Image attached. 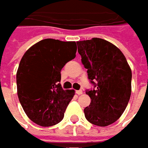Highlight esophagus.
Masks as SVG:
<instances>
[{"instance_id": "esophagus-1", "label": "esophagus", "mask_w": 148, "mask_h": 148, "mask_svg": "<svg viewBox=\"0 0 148 148\" xmlns=\"http://www.w3.org/2000/svg\"><path fill=\"white\" fill-rule=\"evenodd\" d=\"M76 93H77L78 95H80V94L83 93V92H82V90H77V91H76Z\"/></svg>"}]
</instances>
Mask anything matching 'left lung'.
Instances as JSON below:
<instances>
[{"label":"left lung","mask_w":148,"mask_h":148,"mask_svg":"<svg viewBox=\"0 0 148 148\" xmlns=\"http://www.w3.org/2000/svg\"><path fill=\"white\" fill-rule=\"evenodd\" d=\"M81 62L93 88L86 90L91 103L84 109L86 120L105 127L125 110L131 95L132 73L122 51L111 43L94 38L77 42Z\"/></svg>","instance_id":"obj_1"}]
</instances>
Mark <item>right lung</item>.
Returning <instances> with one entry per match:
<instances>
[{"label":"right lung","instance_id":"1","mask_svg":"<svg viewBox=\"0 0 148 148\" xmlns=\"http://www.w3.org/2000/svg\"><path fill=\"white\" fill-rule=\"evenodd\" d=\"M76 54L75 42L46 38L32 45L23 56L16 74L17 92L27 116L38 125L60 123L74 95L63 90L61 70Z\"/></svg>","mask_w":148,"mask_h":148}]
</instances>
